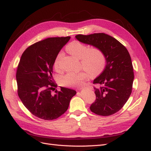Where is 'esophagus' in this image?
Segmentation results:
<instances>
[{
  "label": "esophagus",
  "instance_id": "34e87169",
  "mask_svg": "<svg viewBox=\"0 0 151 151\" xmlns=\"http://www.w3.org/2000/svg\"><path fill=\"white\" fill-rule=\"evenodd\" d=\"M88 88L90 89H92V87H88ZM81 89H82H82H80V90H81Z\"/></svg>",
  "mask_w": 151,
  "mask_h": 151
}]
</instances>
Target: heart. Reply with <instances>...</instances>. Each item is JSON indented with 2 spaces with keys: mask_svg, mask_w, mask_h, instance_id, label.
Returning a JSON list of instances; mask_svg holds the SVG:
<instances>
[{
  "mask_svg": "<svg viewBox=\"0 0 151 151\" xmlns=\"http://www.w3.org/2000/svg\"><path fill=\"white\" fill-rule=\"evenodd\" d=\"M66 50L73 57L80 59L82 66L87 70L80 72H68L60 78L63 86L69 87H80L83 83L84 80L89 78L90 73L96 75L102 71L106 64V57L102 51L97 47L89 48L87 45L75 40L66 46ZM62 52H60L54 60V67L58 68Z\"/></svg>",
  "mask_w": 151,
  "mask_h": 151,
  "instance_id": "1",
  "label": "heart"
}]
</instances>
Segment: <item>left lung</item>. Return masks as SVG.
I'll return each instance as SVG.
<instances>
[{"mask_svg": "<svg viewBox=\"0 0 151 151\" xmlns=\"http://www.w3.org/2000/svg\"><path fill=\"white\" fill-rule=\"evenodd\" d=\"M75 38L80 42L100 49L106 57L104 70L93 80L98 87H94L96 99L91 111L100 116L116 113L127 102L132 92L134 72L127 50L116 38L102 33L77 35Z\"/></svg>", "mask_w": 151, "mask_h": 151, "instance_id": "1", "label": "left lung"}]
</instances>
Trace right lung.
<instances>
[{"label":"right lung","instance_id":"right-lung-1","mask_svg":"<svg viewBox=\"0 0 151 151\" xmlns=\"http://www.w3.org/2000/svg\"><path fill=\"white\" fill-rule=\"evenodd\" d=\"M70 37L48 38L28 47L22 53L17 68L18 95L24 106L35 116L52 120L68 110L76 91L57 87L52 77L56 56L68 42Z\"/></svg>","mask_w":151,"mask_h":151}]
</instances>
